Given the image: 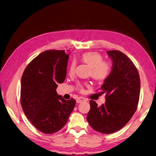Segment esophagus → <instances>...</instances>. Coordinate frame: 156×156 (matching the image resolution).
<instances>
[{"mask_svg":"<svg viewBox=\"0 0 156 156\" xmlns=\"http://www.w3.org/2000/svg\"><path fill=\"white\" fill-rule=\"evenodd\" d=\"M86 101V99L84 98H83V97H79V98H78L77 99H76V103H82V102Z\"/></svg>","mask_w":156,"mask_h":156,"instance_id":"34e87169","label":"esophagus"}]
</instances>
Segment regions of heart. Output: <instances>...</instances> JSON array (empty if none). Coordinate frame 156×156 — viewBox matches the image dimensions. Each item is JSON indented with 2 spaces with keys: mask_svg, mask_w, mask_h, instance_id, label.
Here are the masks:
<instances>
[{
  "mask_svg": "<svg viewBox=\"0 0 156 156\" xmlns=\"http://www.w3.org/2000/svg\"><path fill=\"white\" fill-rule=\"evenodd\" d=\"M80 61L90 66L89 76H91L95 80L103 81L110 73V65L107 62L103 61L102 56L98 52L91 51L83 53L80 57ZM76 63L72 62L69 69L70 74H73L74 73ZM77 87L79 90H83V85L81 83H78Z\"/></svg>",
  "mask_w": 156,
  "mask_h": 156,
  "instance_id": "heart-1",
  "label": "heart"
}]
</instances>
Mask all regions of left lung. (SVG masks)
I'll return each mask as SVG.
<instances>
[{
    "label": "left lung",
    "mask_w": 156,
    "mask_h": 156,
    "mask_svg": "<svg viewBox=\"0 0 156 156\" xmlns=\"http://www.w3.org/2000/svg\"><path fill=\"white\" fill-rule=\"evenodd\" d=\"M113 61L112 69L101 87L105 102L98 106L90 100L87 121L92 129L103 134L121 129L136 111L140 90L138 72L131 60L122 52H107Z\"/></svg>",
    "instance_id": "left-lung-1"
}]
</instances>
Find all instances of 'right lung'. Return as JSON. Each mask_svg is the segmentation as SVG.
<instances>
[{
	"instance_id": "obj_1",
	"label": "right lung",
	"mask_w": 156,
	"mask_h": 156,
	"mask_svg": "<svg viewBox=\"0 0 156 156\" xmlns=\"http://www.w3.org/2000/svg\"><path fill=\"white\" fill-rule=\"evenodd\" d=\"M69 55L63 50L43 52L31 61L21 80L20 101L26 116L39 131L53 134L66 125L76 105L57 94L65 81Z\"/></svg>"
}]
</instances>
